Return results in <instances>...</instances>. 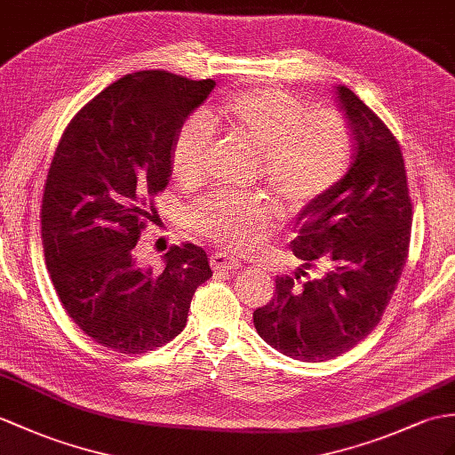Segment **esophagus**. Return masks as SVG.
I'll use <instances>...</instances> for the list:
<instances>
[{"mask_svg":"<svg viewBox=\"0 0 455 455\" xmlns=\"http://www.w3.org/2000/svg\"><path fill=\"white\" fill-rule=\"evenodd\" d=\"M210 266H212L214 270H239L241 266V260L237 257H231V254H226V252H216L210 257Z\"/></svg>","mask_w":455,"mask_h":455,"instance_id":"34e87169","label":"esophagus"}]
</instances>
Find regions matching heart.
<instances>
[{
	"mask_svg": "<svg viewBox=\"0 0 455 455\" xmlns=\"http://www.w3.org/2000/svg\"><path fill=\"white\" fill-rule=\"evenodd\" d=\"M214 131L259 158L264 183L291 210L328 195L351 168L353 132L341 112H315L278 88H245L206 114H193L175 132L170 170L185 189L204 183ZM187 221L220 247L252 249L270 224V210L259 198L214 193L191 206Z\"/></svg>",
	"mask_w": 455,
	"mask_h": 455,
	"instance_id": "1",
	"label": "heart"
}]
</instances>
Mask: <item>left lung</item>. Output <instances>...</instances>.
<instances>
[{
	"label": "left lung",
	"instance_id": "1",
	"mask_svg": "<svg viewBox=\"0 0 455 455\" xmlns=\"http://www.w3.org/2000/svg\"><path fill=\"white\" fill-rule=\"evenodd\" d=\"M336 91L355 154L347 175L303 210L291 243L305 268L323 266L324 274L278 275L272 301L252 313L268 346L307 363L334 359L371 334L400 282L411 239L400 142L355 92Z\"/></svg>",
	"mask_w": 455,
	"mask_h": 455
}]
</instances>
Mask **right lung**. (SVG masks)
I'll use <instances>...</instances> for the list:
<instances>
[{"label":"right lung","mask_w":455,"mask_h":455,"mask_svg":"<svg viewBox=\"0 0 455 455\" xmlns=\"http://www.w3.org/2000/svg\"><path fill=\"white\" fill-rule=\"evenodd\" d=\"M168 71L121 76L65 127L40 208L42 247L65 311L88 338L140 355L181 334L212 270L193 243L172 245L160 272L137 260L140 231L168 185L170 147L214 88Z\"/></svg>","instance_id":"right-lung-1"}]
</instances>
